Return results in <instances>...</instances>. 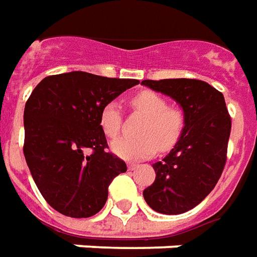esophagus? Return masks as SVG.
Here are the masks:
<instances>
[{
    "label": "esophagus",
    "instance_id": "obj_1",
    "mask_svg": "<svg viewBox=\"0 0 257 257\" xmlns=\"http://www.w3.org/2000/svg\"><path fill=\"white\" fill-rule=\"evenodd\" d=\"M138 164H134V163H129L128 164V170H131V171H134V170H136L138 168Z\"/></svg>",
    "mask_w": 257,
    "mask_h": 257
}]
</instances>
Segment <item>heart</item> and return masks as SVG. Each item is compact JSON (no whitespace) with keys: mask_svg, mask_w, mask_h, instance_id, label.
Wrapping results in <instances>:
<instances>
[{"mask_svg":"<svg viewBox=\"0 0 257 257\" xmlns=\"http://www.w3.org/2000/svg\"><path fill=\"white\" fill-rule=\"evenodd\" d=\"M132 108L145 116L138 138H118L111 143V150L123 160L149 159L157 150L168 152L182 138L188 116L181 105H170L167 98L152 90L141 91L132 98ZM100 126L107 138H115L122 128L119 104L110 101L100 114Z\"/></svg>","mask_w":257,"mask_h":257,"instance_id":"obj_1","label":"heart"}]
</instances>
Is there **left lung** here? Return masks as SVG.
<instances>
[{"label":"left lung","instance_id":"obj_1","mask_svg":"<svg viewBox=\"0 0 257 257\" xmlns=\"http://www.w3.org/2000/svg\"><path fill=\"white\" fill-rule=\"evenodd\" d=\"M142 85L177 100L188 116L182 138L161 161L143 191L147 204L163 214L193 209L213 191L227 161L231 116L221 91L199 79L143 80Z\"/></svg>","mask_w":257,"mask_h":257}]
</instances>
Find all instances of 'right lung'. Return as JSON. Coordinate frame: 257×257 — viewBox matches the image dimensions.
I'll return each mask as SVG.
<instances>
[{
    "label": "right lung",
    "instance_id": "add662e5",
    "mask_svg": "<svg viewBox=\"0 0 257 257\" xmlns=\"http://www.w3.org/2000/svg\"><path fill=\"white\" fill-rule=\"evenodd\" d=\"M138 83L75 71L47 76L32 91L23 114V154L40 193L61 214L94 216L112 179L126 171L125 161L108 152L100 114Z\"/></svg>",
    "mask_w": 257,
    "mask_h": 257
}]
</instances>
